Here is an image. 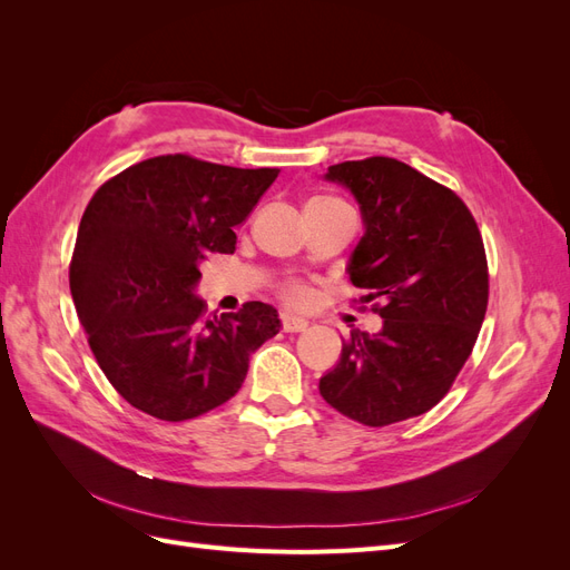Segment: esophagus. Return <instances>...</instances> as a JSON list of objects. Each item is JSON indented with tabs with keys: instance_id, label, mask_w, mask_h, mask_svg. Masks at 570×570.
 Segmentation results:
<instances>
[{
	"instance_id": "1",
	"label": "esophagus",
	"mask_w": 570,
	"mask_h": 570,
	"mask_svg": "<svg viewBox=\"0 0 570 570\" xmlns=\"http://www.w3.org/2000/svg\"><path fill=\"white\" fill-rule=\"evenodd\" d=\"M281 323H283V331L285 333H302V331H306V327H308V321H304L299 316H292V314H283Z\"/></svg>"
}]
</instances>
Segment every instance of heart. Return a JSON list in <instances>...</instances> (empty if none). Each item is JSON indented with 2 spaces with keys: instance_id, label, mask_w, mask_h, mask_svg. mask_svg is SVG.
Returning a JSON list of instances; mask_svg holds the SVG:
<instances>
[{
  "instance_id": "1",
  "label": "heart",
  "mask_w": 570,
  "mask_h": 570,
  "mask_svg": "<svg viewBox=\"0 0 570 570\" xmlns=\"http://www.w3.org/2000/svg\"><path fill=\"white\" fill-rule=\"evenodd\" d=\"M283 297L292 306H304V304L312 302V292H308V287H304L299 283H287L283 287Z\"/></svg>"
}]
</instances>
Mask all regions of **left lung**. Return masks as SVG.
<instances>
[{
	"mask_svg": "<svg viewBox=\"0 0 570 570\" xmlns=\"http://www.w3.org/2000/svg\"><path fill=\"white\" fill-rule=\"evenodd\" d=\"M327 180L356 197L366 233L350 258L361 302L383 331H352L318 390L371 428L433 409L450 392L485 321L490 275L478 223L456 193L390 157L342 161Z\"/></svg>",
	"mask_w": 570,
	"mask_h": 570,
	"instance_id": "obj_1",
	"label": "left lung"
}]
</instances>
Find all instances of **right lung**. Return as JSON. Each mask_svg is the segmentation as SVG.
Segmentation results:
<instances>
[{
    "instance_id": "add662e5",
    "label": "right lung",
    "mask_w": 570,
    "mask_h": 570,
    "mask_svg": "<svg viewBox=\"0 0 570 570\" xmlns=\"http://www.w3.org/2000/svg\"><path fill=\"white\" fill-rule=\"evenodd\" d=\"M278 168L166 154L109 178L80 218L68 283L90 350L114 390L154 419L187 421L243 387L249 356L278 335L271 304L206 316L199 262L235 252Z\"/></svg>"
}]
</instances>
